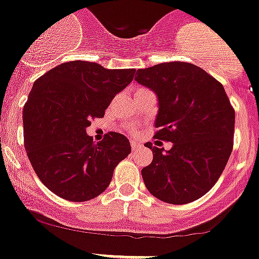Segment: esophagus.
Returning <instances> with one entry per match:
<instances>
[{"instance_id":"34e87169","label":"esophagus","mask_w":259,"mask_h":259,"mask_svg":"<svg viewBox=\"0 0 259 259\" xmlns=\"http://www.w3.org/2000/svg\"><path fill=\"white\" fill-rule=\"evenodd\" d=\"M142 148V144L139 142H132V149L133 150H138Z\"/></svg>"}]
</instances>
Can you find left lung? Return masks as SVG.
<instances>
[{
	"mask_svg": "<svg viewBox=\"0 0 259 259\" xmlns=\"http://www.w3.org/2000/svg\"><path fill=\"white\" fill-rule=\"evenodd\" d=\"M135 81L157 95L154 138L172 143L169 150L145 144L153 152L142 169L148 191L173 205L200 199L219 180L233 149L235 112L224 87L185 62L138 69Z\"/></svg>",
	"mask_w": 259,
	"mask_h": 259,
	"instance_id": "1",
	"label": "left lung"
}]
</instances>
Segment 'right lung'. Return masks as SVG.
Returning <instances> with one entry per match:
<instances>
[{
	"instance_id": "obj_1",
	"label": "right lung",
	"mask_w": 259,
	"mask_h": 259,
	"mask_svg": "<svg viewBox=\"0 0 259 259\" xmlns=\"http://www.w3.org/2000/svg\"><path fill=\"white\" fill-rule=\"evenodd\" d=\"M134 73L72 60L34 82L22 110L25 149L39 180L57 196L74 202L97 197L130 154L125 135L110 132L94 143L86 127L91 119L104 117Z\"/></svg>"
}]
</instances>
